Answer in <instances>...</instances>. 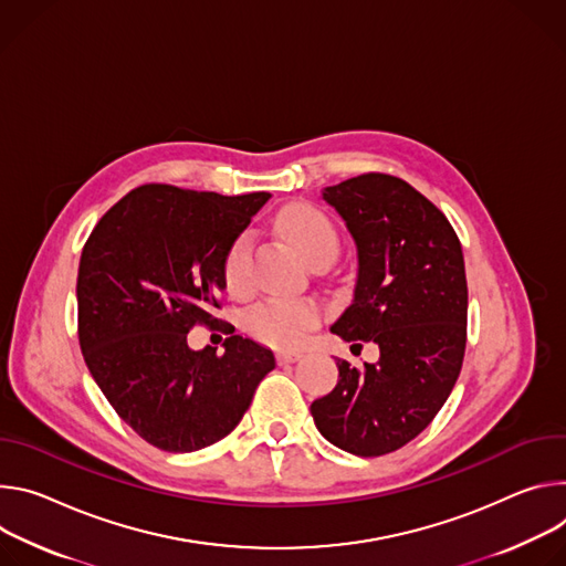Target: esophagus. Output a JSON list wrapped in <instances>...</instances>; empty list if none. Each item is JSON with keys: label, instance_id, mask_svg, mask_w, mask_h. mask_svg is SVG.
Masks as SVG:
<instances>
[{"label": "esophagus", "instance_id": "esophagus-1", "mask_svg": "<svg viewBox=\"0 0 566 566\" xmlns=\"http://www.w3.org/2000/svg\"><path fill=\"white\" fill-rule=\"evenodd\" d=\"M303 357V353H294V350H283L276 355L279 364H292V361H298Z\"/></svg>", "mask_w": 566, "mask_h": 566}]
</instances>
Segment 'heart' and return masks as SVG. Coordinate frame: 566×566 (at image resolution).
Returning a JSON list of instances; mask_svg holds the SVG:
<instances>
[{
  "mask_svg": "<svg viewBox=\"0 0 566 566\" xmlns=\"http://www.w3.org/2000/svg\"><path fill=\"white\" fill-rule=\"evenodd\" d=\"M279 229L307 259H317L326 251L337 254L339 235L331 218L312 205H290L279 213ZM249 235H240L229 249L224 261V283L231 292L244 290L249 281ZM322 319V310L312 301L268 298L251 307L244 317L247 331L259 342L276 348H294Z\"/></svg>",
  "mask_w": 566,
  "mask_h": 566,
  "instance_id": "heart-1",
  "label": "heart"
}]
</instances>
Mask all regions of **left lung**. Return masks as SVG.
<instances>
[{
  "label": "left lung",
  "mask_w": 566,
  "mask_h": 566,
  "mask_svg": "<svg viewBox=\"0 0 566 566\" xmlns=\"http://www.w3.org/2000/svg\"><path fill=\"white\" fill-rule=\"evenodd\" d=\"M322 200L357 249L353 301L331 333L378 344L380 357L364 368L337 359L335 389L310 413L335 448L382 457L413 441L457 385L468 326L463 249L448 218L398 177L359 175L326 186Z\"/></svg>",
  "instance_id": "8db88e82"
}]
</instances>
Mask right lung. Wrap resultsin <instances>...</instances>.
Instances as JSON below:
<instances>
[{
  "mask_svg": "<svg viewBox=\"0 0 566 566\" xmlns=\"http://www.w3.org/2000/svg\"><path fill=\"white\" fill-rule=\"evenodd\" d=\"M270 193L146 184L94 227L78 268V339L92 378L144 441L166 452L218 443L242 420L274 353L231 335L218 355L186 342L227 290L224 261Z\"/></svg>",
  "mask_w": 566,
  "mask_h": 566,
  "instance_id": "obj_1",
  "label": "right lung"
}]
</instances>
